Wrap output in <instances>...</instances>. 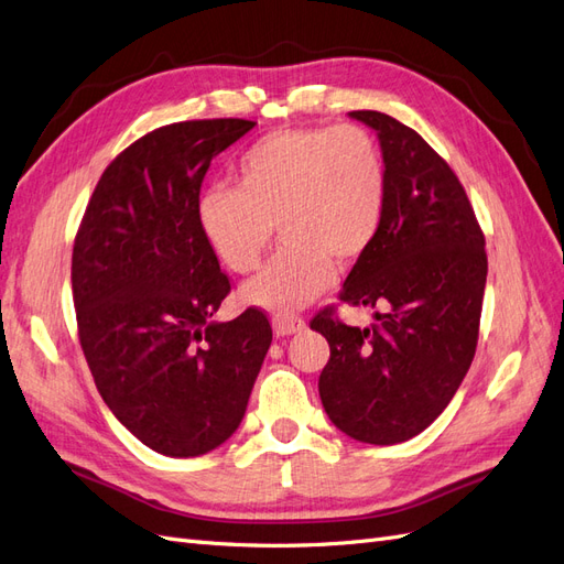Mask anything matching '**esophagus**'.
<instances>
[{
	"label": "esophagus",
	"mask_w": 564,
	"mask_h": 564,
	"mask_svg": "<svg viewBox=\"0 0 564 564\" xmlns=\"http://www.w3.org/2000/svg\"><path fill=\"white\" fill-rule=\"evenodd\" d=\"M271 324H273V334H276L279 338L300 334V330L305 328V319H302V316H295V314H276V316H273Z\"/></svg>",
	"instance_id": "34e87169"
}]
</instances>
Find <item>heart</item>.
I'll use <instances>...</instances> for the list:
<instances>
[{"label":"heart","instance_id":"heart-1","mask_svg":"<svg viewBox=\"0 0 564 564\" xmlns=\"http://www.w3.org/2000/svg\"><path fill=\"white\" fill-rule=\"evenodd\" d=\"M236 181L207 185L195 214L209 250L234 273L254 271L279 228L283 248L240 291L259 310L312 305L334 285L336 262L365 257L383 224L386 159L359 126L269 133L240 154Z\"/></svg>","mask_w":564,"mask_h":564}]
</instances>
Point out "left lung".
Segmentation results:
<instances>
[{
	"label": "left lung",
	"mask_w": 564,
	"mask_h": 564,
	"mask_svg": "<svg viewBox=\"0 0 564 564\" xmlns=\"http://www.w3.org/2000/svg\"><path fill=\"white\" fill-rule=\"evenodd\" d=\"M377 131L388 171L386 214L340 300L383 307L369 328L326 307L312 328L328 340L322 405L345 436L371 445L422 433L467 377L479 338L488 262L465 187L429 142L381 111H350Z\"/></svg>",
	"instance_id": "left-lung-1"
}]
</instances>
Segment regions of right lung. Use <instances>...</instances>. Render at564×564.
I'll return each mask as SVG.
<instances>
[{
  "label": "right lung",
  "mask_w": 564,
  "mask_h": 564,
  "mask_svg": "<svg viewBox=\"0 0 564 564\" xmlns=\"http://www.w3.org/2000/svg\"><path fill=\"white\" fill-rule=\"evenodd\" d=\"M257 123H171L99 178L74 245L80 348L113 416L169 457H197L240 426L271 345L259 310L214 322L230 283L197 226L216 154Z\"/></svg>",
  "instance_id": "obj_1"
}]
</instances>
